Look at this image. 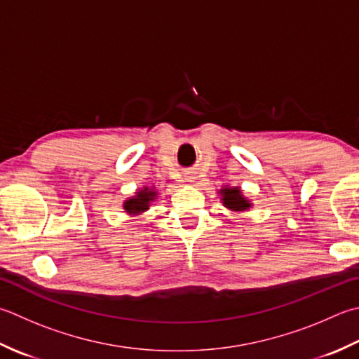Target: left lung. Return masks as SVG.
<instances>
[{
	"label": "left lung",
	"instance_id": "8db88e82",
	"mask_svg": "<svg viewBox=\"0 0 359 359\" xmlns=\"http://www.w3.org/2000/svg\"><path fill=\"white\" fill-rule=\"evenodd\" d=\"M217 194L221 196V202L222 205L231 210V212H245L252 207V202L244 198V194L241 191L240 187H229L224 185Z\"/></svg>",
	"mask_w": 359,
	"mask_h": 359
}]
</instances>
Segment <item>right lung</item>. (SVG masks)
I'll return each mask as SVG.
<instances>
[{
  "mask_svg": "<svg viewBox=\"0 0 359 359\" xmlns=\"http://www.w3.org/2000/svg\"><path fill=\"white\" fill-rule=\"evenodd\" d=\"M157 189L156 187H143L135 191V196L126 199L123 202V210L129 216H138L147 212L151 203L157 199Z\"/></svg>",
  "mask_w": 359,
  "mask_h": 359,
  "instance_id": "1",
  "label": "right lung"
}]
</instances>
